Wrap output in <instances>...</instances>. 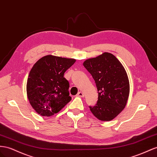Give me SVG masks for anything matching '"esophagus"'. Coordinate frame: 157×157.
I'll return each mask as SVG.
<instances>
[{
    "mask_svg": "<svg viewBox=\"0 0 157 157\" xmlns=\"http://www.w3.org/2000/svg\"><path fill=\"white\" fill-rule=\"evenodd\" d=\"M84 94H83V92H78V94H77V96H78V97H84Z\"/></svg>",
    "mask_w": 157,
    "mask_h": 157,
    "instance_id": "34e87169",
    "label": "esophagus"
}]
</instances>
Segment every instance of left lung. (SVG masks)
<instances>
[{"label": "left lung", "instance_id": "left-lung-1", "mask_svg": "<svg viewBox=\"0 0 157 157\" xmlns=\"http://www.w3.org/2000/svg\"><path fill=\"white\" fill-rule=\"evenodd\" d=\"M84 67L94 78L98 98L94 106H89L94 116L101 121H110L119 114L128 101L129 83L119 60L109 53L87 59Z\"/></svg>", "mask_w": 157, "mask_h": 157}]
</instances>
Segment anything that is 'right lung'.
<instances>
[{
    "mask_svg": "<svg viewBox=\"0 0 157 157\" xmlns=\"http://www.w3.org/2000/svg\"><path fill=\"white\" fill-rule=\"evenodd\" d=\"M75 61L74 59L47 56L33 66L27 81V94L37 113L53 116L71 100L69 83L64 74Z\"/></svg>",
    "mask_w": 157,
    "mask_h": 157,
    "instance_id": "1",
    "label": "right lung"
}]
</instances>
